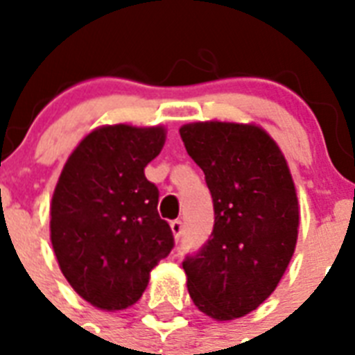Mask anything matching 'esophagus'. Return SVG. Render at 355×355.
Listing matches in <instances>:
<instances>
[{"mask_svg": "<svg viewBox=\"0 0 355 355\" xmlns=\"http://www.w3.org/2000/svg\"><path fill=\"white\" fill-rule=\"evenodd\" d=\"M171 232H173V236H175V239H178V237L182 236V232H184V225H182V221H171Z\"/></svg>", "mask_w": 355, "mask_h": 355, "instance_id": "esophagus-1", "label": "esophagus"}]
</instances>
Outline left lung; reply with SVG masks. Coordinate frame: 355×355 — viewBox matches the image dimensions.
Listing matches in <instances>:
<instances>
[{"instance_id":"left-lung-1","label":"left lung","mask_w":355,"mask_h":355,"mask_svg":"<svg viewBox=\"0 0 355 355\" xmlns=\"http://www.w3.org/2000/svg\"><path fill=\"white\" fill-rule=\"evenodd\" d=\"M188 155L205 173L214 230L182 269L197 308L230 320L270 297L291 261L298 200L286 158L254 125L206 121L180 128Z\"/></svg>"}]
</instances>
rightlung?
<instances>
[{
	"label": "right lung",
	"mask_w": 355,
	"mask_h": 355,
	"mask_svg": "<svg viewBox=\"0 0 355 355\" xmlns=\"http://www.w3.org/2000/svg\"><path fill=\"white\" fill-rule=\"evenodd\" d=\"M162 127L90 132L71 153L51 202V243L69 286L96 308L125 309L175 247L158 216L160 191L145 166L164 147Z\"/></svg>",
	"instance_id": "obj_1"
}]
</instances>
